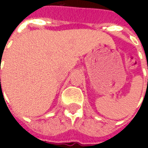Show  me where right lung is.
<instances>
[{
	"mask_svg": "<svg viewBox=\"0 0 148 148\" xmlns=\"http://www.w3.org/2000/svg\"><path fill=\"white\" fill-rule=\"evenodd\" d=\"M0 81H1V79H0ZM0 83H1V82H0Z\"/></svg>",
	"mask_w": 148,
	"mask_h": 148,
	"instance_id": "obj_1",
	"label": "right lung"
}]
</instances>
